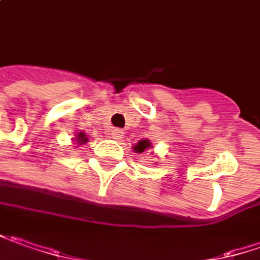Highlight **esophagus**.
I'll return each instance as SVG.
<instances>
[{"instance_id": "1", "label": "esophagus", "mask_w": 260, "mask_h": 260, "mask_svg": "<svg viewBox=\"0 0 260 260\" xmlns=\"http://www.w3.org/2000/svg\"><path fill=\"white\" fill-rule=\"evenodd\" d=\"M123 130H120V128H112L110 132V137L111 139H115V140H118V139H121L123 137Z\"/></svg>"}]
</instances>
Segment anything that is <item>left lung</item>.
Here are the masks:
<instances>
[{
  "mask_svg": "<svg viewBox=\"0 0 260 260\" xmlns=\"http://www.w3.org/2000/svg\"><path fill=\"white\" fill-rule=\"evenodd\" d=\"M149 146H150L149 140H140V142L136 145V148H135V149H136V152H139V153H142L143 150L148 149Z\"/></svg>",
  "mask_w": 260,
  "mask_h": 260,
  "instance_id": "obj_1",
  "label": "left lung"
}]
</instances>
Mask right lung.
Here are the masks:
<instances>
[{"mask_svg": "<svg viewBox=\"0 0 260 260\" xmlns=\"http://www.w3.org/2000/svg\"><path fill=\"white\" fill-rule=\"evenodd\" d=\"M77 140H79V143H85V142H87V137L83 133H79L77 135Z\"/></svg>", "mask_w": 260, "mask_h": 260, "instance_id": "right-lung-1", "label": "right lung"}]
</instances>
